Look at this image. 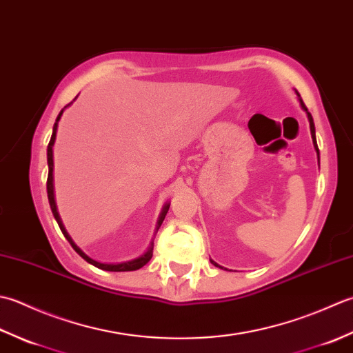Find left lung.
Here are the masks:
<instances>
[{
	"label": "left lung",
	"instance_id": "8db88e82",
	"mask_svg": "<svg viewBox=\"0 0 353 353\" xmlns=\"http://www.w3.org/2000/svg\"><path fill=\"white\" fill-rule=\"evenodd\" d=\"M299 94V92H297ZM300 103H301V108H303V110L307 112V108H306V105L301 102V99H300ZM307 119H309V125H311V135H312V140H314V148H315V150H317V154H319V160H320V152H319V146H317V140H315V126H314V120H312V116H311V112H307ZM214 267H219V265H216L214 263L213 261H210Z\"/></svg>",
	"mask_w": 353,
	"mask_h": 353
}]
</instances>
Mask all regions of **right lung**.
Returning a JSON list of instances; mask_svg holds the SVG:
<instances>
[{
  "label": "right lung",
  "instance_id": "1",
  "mask_svg": "<svg viewBox=\"0 0 353 353\" xmlns=\"http://www.w3.org/2000/svg\"><path fill=\"white\" fill-rule=\"evenodd\" d=\"M62 111H63V110H62ZM62 111L59 112V116H57V119H56V123H54V126H53V134H52V139H50L48 148H47V161H48L47 195H48V203H50V208H52V212H53V216H54V219H56V222H57V225H59V228H61L62 234L67 237V241L70 242V245L74 248L76 253H77L79 256H81L82 259H85V261L88 262V263L94 265V267H97V268H100V270H103V271H135V270H140L141 267H145V265H146V263L150 261V257H152V253H154V245L150 247V248L146 251V253L143 254L141 257H139V259H134V261H131V262H123V263H116V265H112V263H100V262L92 261L91 257H88V256H86L85 253H82V250L79 248V247L76 245V243H74L73 241H71V237L68 236L67 230L63 228V225H62V221H61L59 214H57V210H56V203H54V195H53V150H52V148H53V143H54V137H56L57 120L61 119V116H62ZM168 210H169V205L164 207V210H163L161 216H160V221H158V228H160V225L163 224L164 216H166Z\"/></svg>",
  "mask_w": 353,
  "mask_h": 353
}]
</instances>
